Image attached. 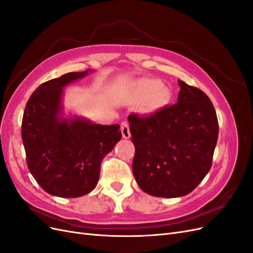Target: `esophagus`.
I'll return each mask as SVG.
<instances>
[{
    "label": "esophagus",
    "mask_w": 253,
    "mask_h": 253,
    "mask_svg": "<svg viewBox=\"0 0 253 253\" xmlns=\"http://www.w3.org/2000/svg\"><path fill=\"white\" fill-rule=\"evenodd\" d=\"M121 133H122V137H124L125 139H128L129 137H131V133H129V126L128 124L126 121H124L121 124Z\"/></svg>",
    "instance_id": "34e87169"
}]
</instances>
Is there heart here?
<instances>
[{"instance_id": "obj_1", "label": "heart", "mask_w": 253, "mask_h": 253, "mask_svg": "<svg viewBox=\"0 0 253 253\" xmlns=\"http://www.w3.org/2000/svg\"><path fill=\"white\" fill-rule=\"evenodd\" d=\"M132 94L136 101H143L141 110L152 114L166 108L172 100V91L157 79H140L132 84Z\"/></svg>"}]
</instances>
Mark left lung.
I'll return each mask as SVG.
<instances>
[{"label":"left lung","mask_w":253,"mask_h":253,"mask_svg":"<svg viewBox=\"0 0 253 253\" xmlns=\"http://www.w3.org/2000/svg\"><path fill=\"white\" fill-rule=\"evenodd\" d=\"M177 103L127 117L135 145L133 174L156 197L189 194L208 174L218 137L214 106L204 91L178 80Z\"/></svg>","instance_id":"left-lung-1"}]
</instances>
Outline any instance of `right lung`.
I'll return each mask as SVG.
<instances>
[{"label":"right lung","mask_w":253,"mask_h":253,"mask_svg":"<svg viewBox=\"0 0 253 253\" xmlns=\"http://www.w3.org/2000/svg\"><path fill=\"white\" fill-rule=\"evenodd\" d=\"M94 72L68 73L41 84L25 106L22 140L28 169L53 196L71 198L91 192L102 159L121 139L119 125L93 124L64 111V87Z\"/></svg>","instance_id":"add662e5"}]
</instances>
